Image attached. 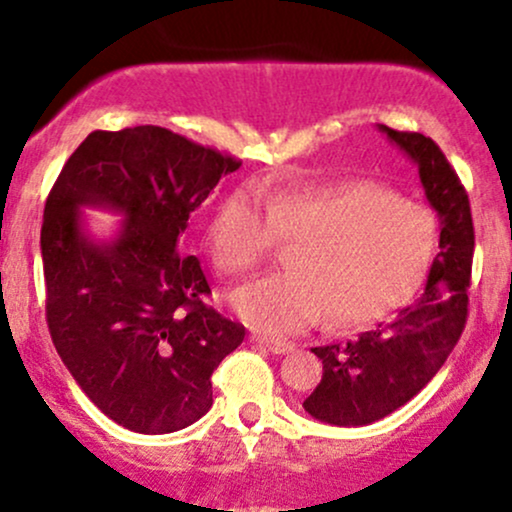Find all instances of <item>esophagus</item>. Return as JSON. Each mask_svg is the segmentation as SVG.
I'll return each instance as SVG.
<instances>
[{"label":"esophagus","mask_w":512,"mask_h":512,"mask_svg":"<svg viewBox=\"0 0 512 512\" xmlns=\"http://www.w3.org/2000/svg\"><path fill=\"white\" fill-rule=\"evenodd\" d=\"M250 342L257 346H264V349L272 351V354H289V351H293V344L284 342V339H272V337H260V334H252Z\"/></svg>","instance_id":"obj_1"}]
</instances>
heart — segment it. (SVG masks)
<instances>
[{"instance_id":"1","label":"heart","mask_w":512,"mask_h":512,"mask_svg":"<svg viewBox=\"0 0 512 512\" xmlns=\"http://www.w3.org/2000/svg\"><path fill=\"white\" fill-rule=\"evenodd\" d=\"M293 240L291 269L250 281L231 296L243 322L267 334L380 320L407 303L431 269L438 221L424 204L373 180H334L301 190L231 192L211 216L207 248L226 276H243Z\"/></svg>"}]
</instances>
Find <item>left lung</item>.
<instances>
[{
  "label": "left lung",
  "mask_w": 512,
  "mask_h": 512,
  "mask_svg": "<svg viewBox=\"0 0 512 512\" xmlns=\"http://www.w3.org/2000/svg\"><path fill=\"white\" fill-rule=\"evenodd\" d=\"M419 168L426 199L440 219V252L426 289L390 322L354 342L315 346L322 380L303 409L322 424L368 426L419 395L448 361L467 322L474 226L460 178L431 137L380 125Z\"/></svg>",
  "instance_id": "left-lung-1"
}]
</instances>
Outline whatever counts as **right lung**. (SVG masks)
<instances>
[{"label":"right lung","instance_id":"add662e5","mask_svg":"<svg viewBox=\"0 0 512 512\" xmlns=\"http://www.w3.org/2000/svg\"><path fill=\"white\" fill-rule=\"evenodd\" d=\"M240 163L170 129L91 132L45 202L40 255L52 344L86 397L134 433H173L211 407V373L245 327L204 305L209 281L180 255L187 219ZM84 208L123 216L87 233Z\"/></svg>","mask_w":512,"mask_h":512}]
</instances>
